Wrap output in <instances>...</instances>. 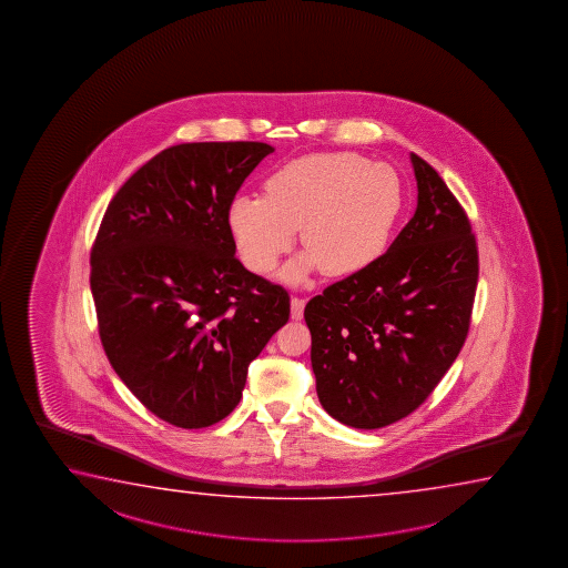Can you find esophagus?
Here are the masks:
<instances>
[{"label": "esophagus", "mask_w": 568, "mask_h": 568, "mask_svg": "<svg viewBox=\"0 0 568 568\" xmlns=\"http://www.w3.org/2000/svg\"><path fill=\"white\" fill-rule=\"evenodd\" d=\"M304 306H306V300L298 298V296H294V298L290 300V308H292V320H302L304 317Z\"/></svg>", "instance_id": "obj_1"}]
</instances>
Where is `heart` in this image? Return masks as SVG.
Returning a JSON list of instances; mask_svg holds the SVG:
<instances>
[{
	"mask_svg": "<svg viewBox=\"0 0 568 568\" xmlns=\"http://www.w3.org/2000/svg\"><path fill=\"white\" fill-rule=\"evenodd\" d=\"M404 206V186L389 164L356 153H317L280 166L264 196H236L229 209L232 236L248 268L268 274L292 248L296 231L308 246L284 276L312 270L347 276L384 254Z\"/></svg>",
	"mask_w": 568,
	"mask_h": 568,
	"instance_id": "heart-1",
	"label": "heart"
}]
</instances>
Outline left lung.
I'll list each match as a JSON object with an SVG mask.
<instances>
[{
  "label": "left lung",
  "mask_w": 568,
  "mask_h": 568,
  "mask_svg": "<svg viewBox=\"0 0 568 568\" xmlns=\"http://www.w3.org/2000/svg\"><path fill=\"white\" fill-rule=\"evenodd\" d=\"M417 209L385 254L306 304L320 404L339 424L379 429L432 395L471 324L479 252L442 176L412 153Z\"/></svg>",
  "instance_id": "left-lung-1"
}]
</instances>
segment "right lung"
I'll list each match as a JSON object with an SVG mask.
<instances>
[{
    "label": "right lung",
    "instance_id": "1",
    "mask_svg": "<svg viewBox=\"0 0 568 568\" xmlns=\"http://www.w3.org/2000/svg\"><path fill=\"white\" fill-rule=\"evenodd\" d=\"M266 143H184L106 206L91 292L106 357L166 424L201 429L239 405L252 359L288 322L286 290L234 256L229 209Z\"/></svg>",
    "mask_w": 568,
    "mask_h": 568
}]
</instances>
